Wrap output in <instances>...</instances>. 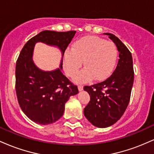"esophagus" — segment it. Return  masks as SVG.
Instances as JSON below:
<instances>
[{
	"mask_svg": "<svg viewBox=\"0 0 154 154\" xmlns=\"http://www.w3.org/2000/svg\"><path fill=\"white\" fill-rule=\"evenodd\" d=\"M78 90L79 91H82L83 90V86L81 85H78Z\"/></svg>",
	"mask_w": 154,
	"mask_h": 154,
	"instance_id": "esophagus-1",
	"label": "esophagus"
}]
</instances>
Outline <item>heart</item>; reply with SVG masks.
Segmentation results:
<instances>
[{"instance_id": "heart-1", "label": "heart", "mask_w": 154, "mask_h": 154, "mask_svg": "<svg viewBox=\"0 0 154 154\" xmlns=\"http://www.w3.org/2000/svg\"><path fill=\"white\" fill-rule=\"evenodd\" d=\"M117 57L118 50L114 43L96 36H86L76 40L71 50L65 52L63 66L66 75L73 77L83 62L85 69L76 77L77 82L92 78L103 81L114 71Z\"/></svg>"}]
</instances>
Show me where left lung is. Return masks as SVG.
I'll use <instances>...</instances> for the list:
<instances>
[{"label":"left lung","instance_id":"left-lung-1","mask_svg":"<svg viewBox=\"0 0 154 154\" xmlns=\"http://www.w3.org/2000/svg\"><path fill=\"white\" fill-rule=\"evenodd\" d=\"M115 43L119 51V61L109 78L84 91L91 100L84 109L85 116L97 128H108L123 115L130 102L134 81L133 64L130 51L122 42L111 33H105Z\"/></svg>","mask_w":154,"mask_h":154}]
</instances>
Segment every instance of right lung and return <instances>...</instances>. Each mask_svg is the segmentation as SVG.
Here are the masks:
<instances>
[{
  "mask_svg": "<svg viewBox=\"0 0 154 154\" xmlns=\"http://www.w3.org/2000/svg\"><path fill=\"white\" fill-rule=\"evenodd\" d=\"M76 31L45 30L28 40L21 51L16 64V93L19 106L29 119L40 125H50L61 117L65 103L78 93L74 85L59 69L44 72L32 59L35 43L42 42L60 48L63 56Z\"/></svg>",
  "mask_w": 154,
  "mask_h": 154,
  "instance_id": "obj_1",
  "label": "right lung"
}]
</instances>
